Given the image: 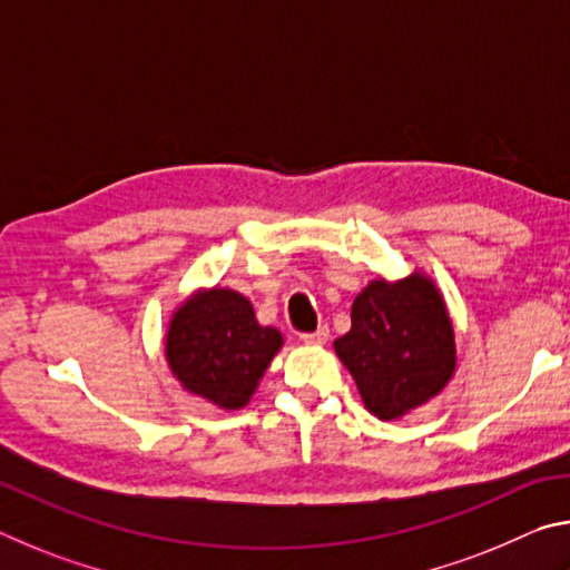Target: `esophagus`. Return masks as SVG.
I'll use <instances>...</instances> for the list:
<instances>
[{"instance_id": "34e87169", "label": "esophagus", "mask_w": 570, "mask_h": 570, "mask_svg": "<svg viewBox=\"0 0 570 570\" xmlns=\"http://www.w3.org/2000/svg\"><path fill=\"white\" fill-rule=\"evenodd\" d=\"M327 337H331V327H327V325H321V327H317L315 333H303V335H301V341H303V343H307V345H325V343H327Z\"/></svg>"}]
</instances>
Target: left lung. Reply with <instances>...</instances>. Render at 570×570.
Here are the masks:
<instances>
[{"label":"left lung","mask_w":570,"mask_h":570,"mask_svg":"<svg viewBox=\"0 0 570 570\" xmlns=\"http://www.w3.org/2000/svg\"><path fill=\"white\" fill-rule=\"evenodd\" d=\"M351 331L335 353L367 411L395 421L443 391L455 373V333L431 277H377L355 297Z\"/></svg>","instance_id":"1"}]
</instances>
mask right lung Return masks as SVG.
I'll return each mask as SVG.
<instances>
[{"mask_svg":"<svg viewBox=\"0 0 570 570\" xmlns=\"http://www.w3.org/2000/svg\"><path fill=\"white\" fill-rule=\"evenodd\" d=\"M279 347L283 335L257 323L245 295L209 287L177 307L165 353L169 371L187 393L237 411L247 405Z\"/></svg>","mask_w":570,"mask_h":570,"instance_id":"1","label":"right lung"}]
</instances>
